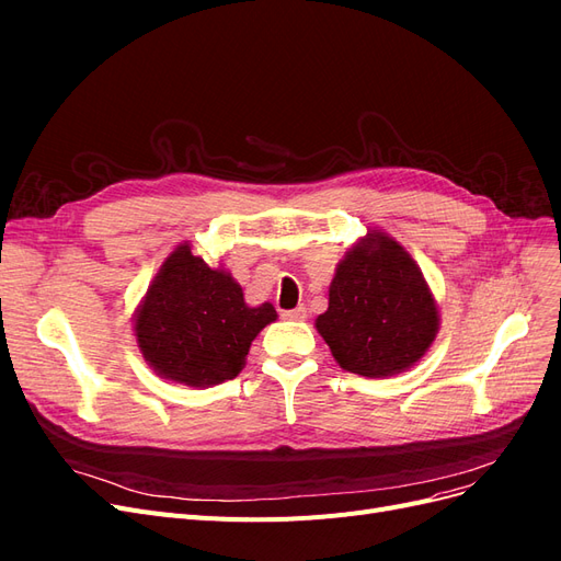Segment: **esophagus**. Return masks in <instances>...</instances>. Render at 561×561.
<instances>
[{
    "label": "esophagus",
    "mask_w": 561,
    "mask_h": 561,
    "mask_svg": "<svg viewBox=\"0 0 561 561\" xmlns=\"http://www.w3.org/2000/svg\"><path fill=\"white\" fill-rule=\"evenodd\" d=\"M280 316H283L285 320H307V309L297 307V309H290V311H283Z\"/></svg>",
    "instance_id": "34e87169"
}]
</instances>
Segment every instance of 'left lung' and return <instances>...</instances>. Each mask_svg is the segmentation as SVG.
Returning <instances> with one entry per match:
<instances>
[{
  "mask_svg": "<svg viewBox=\"0 0 561 561\" xmlns=\"http://www.w3.org/2000/svg\"><path fill=\"white\" fill-rule=\"evenodd\" d=\"M316 330L346 371L383 379L426 355L439 313L412 254L375 229L336 264L330 307L316 318Z\"/></svg>",
  "mask_w": 561,
  "mask_h": 561,
  "instance_id": "left-lung-1",
  "label": "left lung"
}]
</instances>
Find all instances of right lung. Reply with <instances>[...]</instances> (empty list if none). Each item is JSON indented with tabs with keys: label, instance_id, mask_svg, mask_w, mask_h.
<instances>
[{
	"label": "right lung",
	"instance_id": "obj_1",
	"mask_svg": "<svg viewBox=\"0 0 561 561\" xmlns=\"http://www.w3.org/2000/svg\"><path fill=\"white\" fill-rule=\"evenodd\" d=\"M276 309L248 307L243 287L180 243L135 311V336L147 365L168 381L208 388L239 377L252 339Z\"/></svg>",
	"mask_w": 561,
	"mask_h": 561
}]
</instances>
